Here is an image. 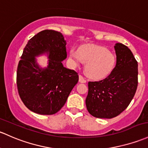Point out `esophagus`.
Segmentation results:
<instances>
[{"label":"esophagus","instance_id":"1","mask_svg":"<svg viewBox=\"0 0 148 148\" xmlns=\"http://www.w3.org/2000/svg\"><path fill=\"white\" fill-rule=\"evenodd\" d=\"M79 82H81V83H86V79L84 78V77H83V76L82 75H79Z\"/></svg>","mask_w":148,"mask_h":148}]
</instances>
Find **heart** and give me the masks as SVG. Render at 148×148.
<instances>
[{
    "mask_svg": "<svg viewBox=\"0 0 148 148\" xmlns=\"http://www.w3.org/2000/svg\"><path fill=\"white\" fill-rule=\"evenodd\" d=\"M69 56L73 64L86 63L85 71L88 77L100 79L107 77L116 64V57L106 48L96 45H84L79 49H70Z\"/></svg>",
    "mask_w": 148,
    "mask_h": 148,
    "instance_id": "obj_1",
    "label": "heart"
}]
</instances>
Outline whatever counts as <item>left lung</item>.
I'll list each match as a JSON object with an SVG mask.
<instances>
[{
	"instance_id": "obj_1",
	"label": "left lung",
	"mask_w": 148,
	"mask_h": 148,
	"mask_svg": "<svg viewBox=\"0 0 148 148\" xmlns=\"http://www.w3.org/2000/svg\"><path fill=\"white\" fill-rule=\"evenodd\" d=\"M116 64L111 74L98 82H88L86 106L88 113L99 119H112L128 106L138 87V62L127 46L114 47Z\"/></svg>"
}]
</instances>
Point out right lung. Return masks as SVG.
Instances as JSON below:
<instances>
[{"label":"right lung","instance_id":"1","mask_svg":"<svg viewBox=\"0 0 148 148\" xmlns=\"http://www.w3.org/2000/svg\"><path fill=\"white\" fill-rule=\"evenodd\" d=\"M65 46L61 32L45 29L32 37L24 48L17 69V87L22 101L34 113L58 112L78 82V73L62 64L67 55ZM45 52L49 54V64L40 69L34 57Z\"/></svg>","mask_w":148,"mask_h":148}]
</instances>
